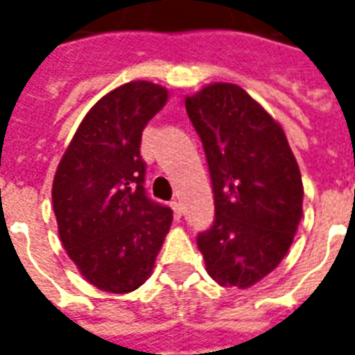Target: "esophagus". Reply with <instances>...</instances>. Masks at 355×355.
Listing matches in <instances>:
<instances>
[{
    "mask_svg": "<svg viewBox=\"0 0 355 355\" xmlns=\"http://www.w3.org/2000/svg\"><path fill=\"white\" fill-rule=\"evenodd\" d=\"M171 207H173L175 218H180V216H182V205H180L178 201H171Z\"/></svg>",
    "mask_w": 355,
    "mask_h": 355,
    "instance_id": "esophagus-1",
    "label": "esophagus"
}]
</instances>
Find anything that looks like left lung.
Here are the masks:
<instances>
[{
  "label": "left lung",
  "mask_w": 355,
  "mask_h": 355,
  "mask_svg": "<svg viewBox=\"0 0 355 355\" xmlns=\"http://www.w3.org/2000/svg\"><path fill=\"white\" fill-rule=\"evenodd\" d=\"M215 196L213 226L198 234L209 275L247 289L289 251L302 218V178L283 129L238 85L213 83L186 98Z\"/></svg>",
  "instance_id": "8db88e82"
}]
</instances>
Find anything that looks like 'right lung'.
<instances>
[{"label":"right lung","mask_w":355,"mask_h":355,"mask_svg":"<svg viewBox=\"0 0 355 355\" xmlns=\"http://www.w3.org/2000/svg\"><path fill=\"white\" fill-rule=\"evenodd\" d=\"M167 89L131 81L89 110L53 180V209L66 253L94 287L129 293L146 282L173 211L144 190L140 140Z\"/></svg>","instance_id":"obj_1"}]
</instances>
